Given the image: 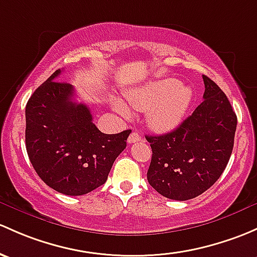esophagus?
Returning a JSON list of instances; mask_svg holds the SVG:
<instances>
[{"instance_id": "esophagus-1", "label": "esophagus", "mask_w": 257, "mask_h": 257, "mask_svg": "<svg viewBox=\"0 0 257 257\" xmlns=\"http://www.w3.org/2000/svg\"><path fill=\"white\" fill-rule=\"evenodd\" d=\"M140 140H142V137H140L139 133H137V132H133V133H132L131 136L128 137V143H129V144H132V143L140 142Z\"/></svg>"}]
</instances>
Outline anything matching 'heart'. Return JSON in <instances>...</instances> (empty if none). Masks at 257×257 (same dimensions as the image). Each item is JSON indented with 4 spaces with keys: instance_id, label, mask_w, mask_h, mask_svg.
I'll use <instances>...</instances> for the list:
<instances>
[{
    "instance_id": "heart-1",
    "label": "heart",
    "mask_w": 257,
    "mask_h": 257,
    "mask_svg": "<svg viewBox=\"0 0 257 257\" xmlns=\"http://www.w3.org/2000/svg\"><path fill=\"white\" fill-rule=\"evenodd\" d=\"M125 99L134 109H149L150 125L156 131L166 132L174 129L183 119L192 102V91L181 85L180 81L166 79L126 91ZM112 106L123 117L131 115L125 104L118 99H113Z\"/></svg>"
}]
</instances>
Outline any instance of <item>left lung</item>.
Returning <instances> with one entry per match:
<instances>
[{
  "label": "left lung",
  "instance_id": "obj_1",
  "mask_svg": "<svg viewBox=\"0 0 257 257\" xmlns=\"http://www.w3.org/2000/svg\"><path fill=\"white\" fill-rule=\"evenodd\" d=\"M203 102L175 131L147 136L153 156L148 181L161 196L194 198L220 177L230 159L236 114L219 86L203 75Z\"/></svg>",
  "mask_w": 257,
  "mask_h": 257
}]
</instances>
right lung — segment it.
I'll use <instances>...</instances> for the list:
<instances>
[{"instance_id": "right-lung-1", "label": "right lung", "mask_w": 257, "mask_h": 257, "mask_svg": "<svg viewBox=\"0 0 257 257\" xmlns=\"http://www.w3.org/2000/svg\"><path fill=\"white\" fill-rule=\"evenodd\" d=\"M56 70L26 106V148L38 176L53 190L81 196L103 185L132 131L104 134L75 88Z\"/></svg>"}]
</instances>
